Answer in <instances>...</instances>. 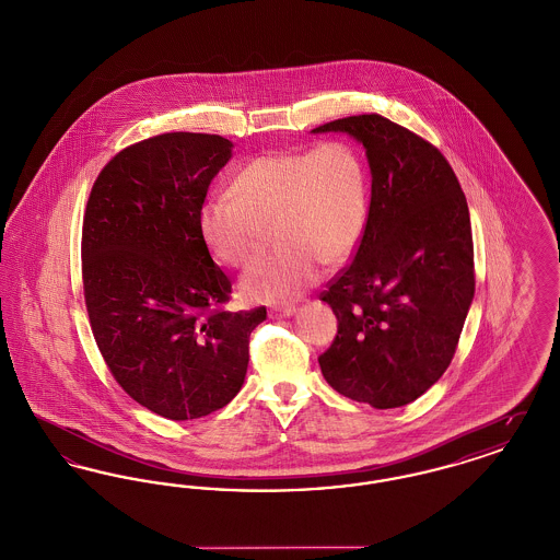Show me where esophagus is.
Segmentation results:
<instances>
[{
  "instance_id": "34e87169",
  "label": "esophagus",
  "mask_w": 560,
  "mask_h": 560,
  "mask_svg": "<svg viewBox=\"0 0 560 560\" xmlns=\"http://www.w3.org/2000/svg\"><path fill=\"white\" fill-rule=\"evenodd\" d=\"M293 313H295V306H275V308H270V317L272 319H283V317H292Z\"/></svg>"
}]
</instances>
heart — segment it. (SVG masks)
Here are the masks:
<instances>
[{
	"mask_svg": "<svg viewBox=\"0 0 560 560\" xmlns=\"http://www.w3.org/2000/svg\"><path fill=\"white\" fill-rule=\"evenodd\" d=\"M368 215L365 163L345 140H325L311 151L249 161L233 192L201 206L199 231L215 260L245 267L275 226L281 249L245 270L241 292L256 302H285L317 281L320 262H347L363 240Z\"/></svg>",
	"mask_w": 560,
	"mask_h": 560,
	"instance_id": "b5f03b06",
	"label": "heart"
}]
</instances>
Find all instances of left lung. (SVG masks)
<instances>
[{
	"label": "left lung",
	"instance_id": "8db88e82",
	"mask_svg": "<svg viewBox=\"0 0 560 560\" xmlns=\"http://www.w3.org/2000/svg\"><path fill=\"white\" fill-rule=\"evenodd\" d=\"M313 132L361 142L372 172L354 260L320 293L338 319L320 373L348 399L402 407L450 368L475 298L468 203L441 151L382 115H352Z\"/></svg>",
	"mask_w": 560,
	"mask_h": 560
}]
</instances>
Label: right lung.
<instances>
[{
    "instance_id": "add662e5",
    "label": "right lung",
    "mask_w": 560,
    "mask_h": 560,
    "mask_svg": "<svg viewBox=\"0 0 560 560\" xmlns=\"http://www.w3.org/2000/svg\"><path fill=\"white\" fill-rule=\"evenodd\" d=\"M233 158L215 133L136 142L98 174L81 233L94 340L117 384L167 420H195L240 393L249 334L267 308L229 313L231 281L199 231L213 176Z\"/></svg>"
}]
</instances>
